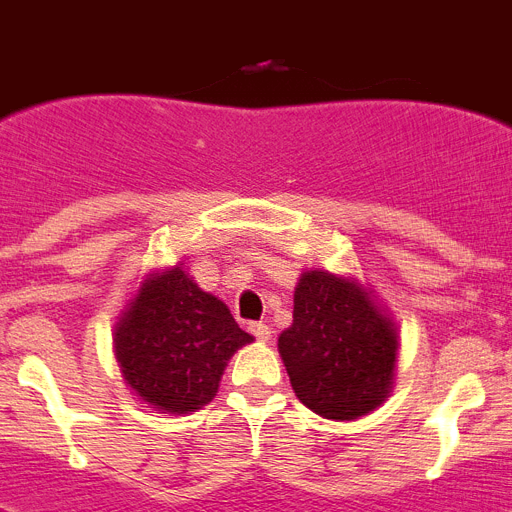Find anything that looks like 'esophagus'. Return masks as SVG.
<instances>
[{
    "mask_svg": "<svg viewBox=\"0 0 512 512\" xmlns=\"http://www.w3.org/2000/svg\"><path fill=\"white\" fill-rule=\"evenodd\" d=\"M248 330H251L253 336L259 338V341H269L271 338V328L266 323H251L248 325Z\"/></svg>",
    "mask_w": 512,
    "mask_h": 512,
    "instance_id": "34e87169",
    "label": "esophagus"
}]
</instances>
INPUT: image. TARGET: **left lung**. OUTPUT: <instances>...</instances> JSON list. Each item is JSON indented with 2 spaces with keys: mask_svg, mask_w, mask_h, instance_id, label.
I'll list each match as a JSON object with an SVG mask.
<instances>
[{
  "mask_svg": "<svg viewBox=\"0 0 512 512\" xmlns=\"http://www.w3.org/2000/svg\"><path fill=\"white\" fill-rule=\"evenodd\" d=\"M292 318L277 346L305 408L356 420L390 397L400 333L366 284L325 269L302 271Z\"/></svg>",
  "mask_w": 512,
  "mask_h": 512,
  "instance_id": "8db88e82",
  "label": "left lung"
}]
</instances>
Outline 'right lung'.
I'll return each mask as SVG.
<instances>
[{
    "label": "right lung",
    "mask_w": 512,
    "mask_h": 512,
    "mask_svg": "<svg viewBox=\"0 0 512 512\" xmlns=\"http://www.w3.org/2000/svg\"><path fill=\"white\" fill-rule=\"evenodd\" d=\"M251 341L228 305L194 282L184 264L146 274L112 330L125 384L166 415L210 405L230 356Z\"/></svg>",
    "instance_id": "1"
}]
</instances>
